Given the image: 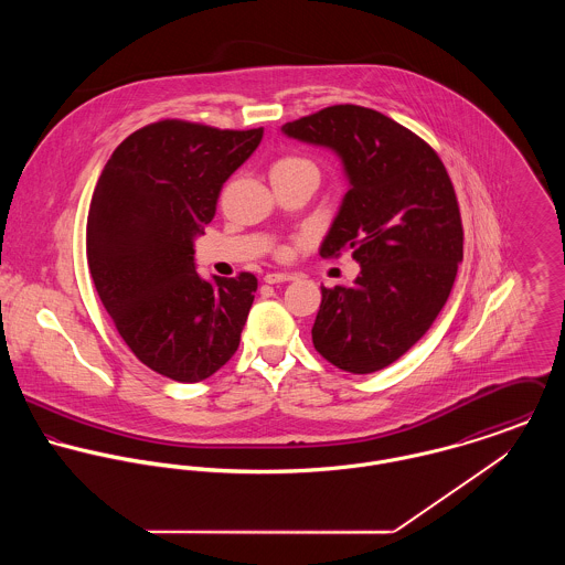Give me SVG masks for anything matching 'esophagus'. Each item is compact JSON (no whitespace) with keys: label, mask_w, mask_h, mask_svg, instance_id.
<instances>
[{"label":"esophagus","mask_w":565,"mask_h":565,"mask_svg":"<svg viewBox=\"0 0 565 565\" xmlns=\"http://www.w3.org/2000/svg\"><path fill=\"white\" fill-rule=\"evenodd\" d=\"M265 282H269V285H276V282H287V280H294V274H287V271H269V274H265V278H263Z\"/></svg>","instance_id":"esophagus-1"}]
</instances>
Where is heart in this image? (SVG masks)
Here are the masks:
<instances>
[{"instance_id": "1", "label": "heart", "mask_w": 565, "mask_h": 565, "mask_svg": "<svg viewBox=\"0 0 565 565\" xmlns=\"http://www.w3.org/2000/svg\"><path fill=\"white\" fill-rule=\"evenodd\" d=\"M271 178H282V175H296V173H316L318 175V167L309 157L302 154H282L269 167Z\"/></svg>"}]
</instances>
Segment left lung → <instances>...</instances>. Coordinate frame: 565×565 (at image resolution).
Returning a JSON list of instances; mask_svg holds the SVG:
<instances>
[{"label": "left lung", "instance_id": "left-lung-1", "mask_svg": "<svg viewBox=\"0 0 565 565\" xmlns=\"http://www.w3.org/2000/svg\"><path fill=\"white\" fill-rule=\"evenodd\" d=\"M332 148L350 189L322 258L352 252V285L322 287L313 345L350 374H372L415 345L444 309L463 258V224L439 154L387 115L337 104L282 126Z\"/></svg>", "mask_w": 565, "mask_h": 565}]
</instances>
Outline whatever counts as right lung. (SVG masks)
Masks as SVG:
<instances>
[{
    "label": "right lung",
    "instance_id": "1",
    "mask_svg": "<svg viewBox=\"0 0 565 565\" xmlns=\"http://www.w3.org/2000/svg\"><path fill=\"white\" fill-rule=\"evenodd\" d=\"M260 139L263 128L161 119L126 137L95 184L86 220L95 291L132 354L171 381H204L239 348L258 280L249 271L202 280L193 237Z\"/></svg>",
    "mask_w": 565,
    "mask_h": 565
}]
</instances>
